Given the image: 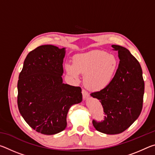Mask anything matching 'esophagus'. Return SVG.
Returning a JSON list of instances; mask_svg holds the SVG:
<instances>
[{"instance_id": "obj_1", "label": "esophagus", "mask_w": 155, "mask_h": 155, "mask_svg": "<svg viewBox=\"0 0 155 155\" xmlns=\"http://www.w3.org/2000/svg\"><path fill=\"white\" fill-rule=\"evenodd\" d=\"M82 94H83V99H87L89 97V93L87 91L85 90H82Z\"/></svg>"}]
</instances>
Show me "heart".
<instances>
[{"mask_svg": "<svg viewBox=\"0 0 155 155\" xmlns=\"http://www.w3.org/2000/svg\"><path fill=\"white\" fill-rule=\"evenodd\" d=\"M118 61L114 54L106 51L94 50L76 54L73 64L66 63L65 69L73 79L78 81L84 74V84L89 90L101 91L108 87L116 72Z\"/></svg>", "mask_w": 155, "mask_h": 155, "instance_id": "b5f03b06", "label": "heart"}]
</instances>
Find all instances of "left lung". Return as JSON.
Returning a JSON list of instances; mask_svg holds the SVG:
<instances>
[{
	"mask_svg": "<svg viewBox=\"0 0 155 155\" xmlns=\"http://www.w3.org/2000/svg\"><path fill=\"white\" fill-rule=\"evenodd\" d=\"M118 52L120 63L108 87L91 93L100 100L105 116L103 120H93L96 129L108 135L119 134L138 118L143 106L144 81L140 63L124 47L111 46Z\"/></svg>",
	"mask_w": 155,
	"mask_h": 155,
	"instance_id": "8db88e82",
	"label": "left lung"
}]
</instances>
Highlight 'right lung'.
<instances>
[{"instance_id": "1", "label": "right lung", "mask_w": 155, "mask_h": 155, "mask_svg": "<svg viewBox=\"0 0 155 155\" xmlns=\"http://www.w3.org/2000/svg\"><path fill=\"white\" fill-rule=\"evenodd\" d=\"M65 49L38 46L27 54L18 78L20 114L33 129L44 135L64 130L69 109L82 101L80 87L63 83Z\"/></svg>"}]
</instances>
